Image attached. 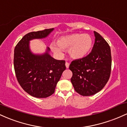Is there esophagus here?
<instances>
[{
	"label": "esophagus",
	"mask_w": 127,
	"mask_h": 127,
	"mask_svg": "<svg viewBox=\"0 0 127 127\" xmlns=\"http://www.w3.org/2000/svg\"><path fill=\"white\" fill-rule=\"evenodd\" d=\"M65 67H66V68H68V67H69V63H68V62H66V63H65Z\"/></svg>",
	"instance_id": "esophagus-1"
}]
</instances>
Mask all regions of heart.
I'll return each mask as SVG.
<instances>
[{"label": "heart", "instance_id": "heart-1", "mask_svg": "<svg viewBox=\"0 0 127 127\" xmlns=\"http://www.w3.org/2000/svg\"><path fill=\"white\" fill-rule=\"evenodd\" d=\"M93 39L90 34L72 33L63 36L58 39L57 45L52 43L50 48L57 55H62V50H68L70 56L73 59H79L85 57L91 50Z\"/></svg>", "mask_w": 127, "mask_h": 127}]
</instances>
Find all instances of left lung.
<instances>
[{
    "label": "left lung",
    "mask_w": 127,
    "mask_h": 127,
    "mask_svg": "<svg viewBox=\"0 0 127 127\" xmlns=\"http://www.w3.org/2000/svg\"><path fill=\"white\" fill-rule=\"evenodd\" d=\"M95 42L85 57L75 60L69 65L75 90L83 96L93 95L104 88L110 78L112 57L110 48L99 33L94 32Z\"/></svg>",
    "instance_id": "left-lung-1"
}]
</instances>
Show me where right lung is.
<instances>
[{
  "label": "right lung",
  "mask_w": 127,
  "mask_h": 127,
  "mask_svg": "<svg viewBox=\"0 0 127 127\" xmlns=\"http://www.w3.org/2000/svg\"><path fill=\"white\" fill-rule=\"evenodd\" d=\"M54 29L27 33L16 45L14 65L17 81L23 90L36 98H46L54 94L57 84L65 70V61L57 60L49 54L47 48L43 54H34L29 41L45 38Z\"/></svg>",
  "instance_id": "obj_1"
}]
</instances>
